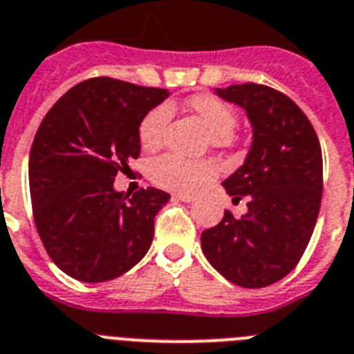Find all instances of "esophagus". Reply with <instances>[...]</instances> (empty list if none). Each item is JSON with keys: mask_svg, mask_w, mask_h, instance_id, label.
Returning <instances> with one entry per match:
<instances>
[{"mask_svg": "<svg viewBox=\"0 0 354 354\" xmlns=\"http://www.w3.org/2000/svg\"><path fill=\"white\" fill-rule=\"evenodd\" d=\"M174 198L180 201H185V203H191V201L196 200V196L189 194V192H178V194H174Z\"/></svg>", "mask_w": 354, "mask_h": 354, "instance_id": "esophagus-1", "label": "esophagus"}]
</instances>
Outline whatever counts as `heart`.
<instances>
[{
  "label": "heart",
  "instance_id": "b5f03b06",
  "mask_svg": "<svg viewBox=\"0 0 354 354\" xmlns=\"http://www.w3.org/2000/svg\"><path fill=\"white\" fill-rule=\"evenodd\" d=\"M192 111L209 127L210 140L218 147H227L234 142V127L237 115L227 102L214 95H194L189 100ZM172 108L169 104H160L147 111L138 127V138L145 149H154L162 144ZM218 174V167L212 160L185 158L182 154L165 153L156 156L149 163V176L154 183L169 191H194L196 187Z\"/></svg>",
  "mask_w": 354,
  "mask_h": 354
}]
</instances>
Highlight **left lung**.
<instances>
[{"label":"left lung","instance_id":"obj_1","mask_svg":"<svg viewBox=\"0 0 354 354\" xmlns=\"http://www.w3.org/2000/svg\"><path fill=\"white\" fill-rule=\"evenodd\" d=\"M245 108L254 142L245 163L223 182L234 205L201 232V248L214 268L243 288L277 283L295 268L313 234L322 201L319 136L295 102L270 86L245 82L216 90Z\"/></svg>","mask_w":354,"mask_h":354}]
</instances>
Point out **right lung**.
<instances>
[{
  "label": "right lung",
  "instance_id": "add662e5",
  "mask_svg": "<svg viewBox=\"0 0 354 354\" xmlns=\"http://www.w3.org/2000/svg\"><path fill=\"white\" fill-rule=\"evenodd\" d=\"M167 90L111 77L75 84L53 104L30 149V198L50 259L82 283L120 277L147 254L154 216L171 196H129L113 182L140 156L138 127Z\"/></svg>",
  "mask_w": 354,
  "mask_h": 354
}]
</instances>
